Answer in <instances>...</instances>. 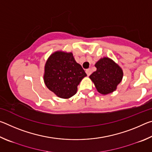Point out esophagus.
Here are the masks:
<instances>
[{"label": "esophagus", "instance_id": "esophagus-1", "mask_svg": "<svg viewBox=\"0 0 152 152\" xmlns=\"http://www.w3.org/2000/svg\"><path fill=\"white\" fill-rule=\"evenodd\" d=\"M86 73L87 74V75L90 76V75H91V74H92V70H91V68L87 69V70H86Z\"/></svg>", "mask_w": 152, "mask_h": 152}]
</instances>
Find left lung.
Segmentation results:
<instances>
[{"label":"left lung","instance_id":"obj_1","mask_svg":"<svg viewBox=\"0 0 152 152\" xmlns=\"http://www.w3.org/2000/svg\"><path fill=\"white\" fill-rule=\"evenodd\" d=\"M95 67L96 71L90 76V78L94 82L98 92L107 94L115 91L123 78L122 69L109 58L101 59Z\"/></svg>","mask_w":152,"mask_h":152}]
</instances>
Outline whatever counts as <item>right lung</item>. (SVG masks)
Listing matches in <instances>:
<instances>
[{
    "mask_svg": "<svg viewBox=\"0 0 152 152\" xmlns=\"http://www.w3.org/2000/svg\"><path fill=\"white\" fill-rule=\"evenodd\" d=\"M86 76L82 66L72 53L56 51L45 66L44 82L49 90L62 99H69L76 93L78 85Z\"/></svg>",
    "mask_w": 152,
    "mask_h": 152,
    "instance_id": "right-lung-1",
    "label": "right lung"
}]
</instances>
